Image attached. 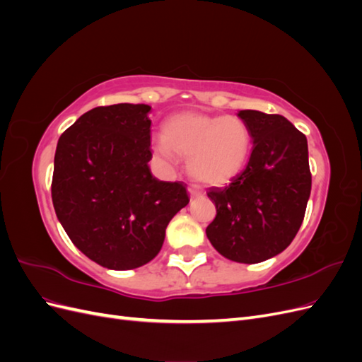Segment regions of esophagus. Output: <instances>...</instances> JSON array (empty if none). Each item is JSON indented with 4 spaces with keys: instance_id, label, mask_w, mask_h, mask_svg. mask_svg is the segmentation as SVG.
Instances as JSON below:
<instances>
[{
    "instance_id": "obj_1",
    "label": "esophagus",
    "mask_w": 362,
    "mask_h": 362,
    "mask_svg": "<svg viewBox=\"0 0 362 362\" xmlns=\"http://www.w3.org/2000/svg\"><path fill=\"white\" fill-rule=\"evenodd\" d=\"M189 193H190L192 198H198V196H201L202 192H201V189L198 187V185H190Z\"/></svg>"
}]
</instances>
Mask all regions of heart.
I'll return each instance as SVG.
<instances>
[{
  "mask_svg": "<svg viewBox=\"0 0 362 362\" xmlns=\"http://www.w3.org/2000/svg\"><path fill=\"white\" fill-rule=\"evenodd\" d=\"M154 151L164 160H172L173 154L187 160L189 173L196 181L225 185L246 169L252 136L245 120L237 116L182 112L166 120Z\"/></svg>",
  "mask_w": 362,
  "mask_h": 362,
  "instance_id": "heart-1",
  "label": "heart"
}]
</instances>
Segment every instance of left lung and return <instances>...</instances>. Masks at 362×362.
Returning <instances> with one entry per match:
<instances>
[{"instance_id":"8db88e82","label":"left lung","mask_w":362,"mask_h":362,"mask_svg":"<svg viewBox=\"0 0 362 362\" xmlns=\"http://www.w3.org/2000/svg\"><path fill=\"white\" fill-rule=\"evenodd\" d=\"M252 136L243 173L226 187H213L214 221L205 233L225 258L255 264L286 249L302 225L311 193L308 141L281 115L242 110Z\"/></svg>"}]
</instances>
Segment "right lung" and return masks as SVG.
<instances>
[{
  "label": "right lung",
  "mask_w": 362,
  "mask_h": 362,
  "mask_svg": "<svg viewBox=\"0 0 362 362\" xmlns=\"http://www.w3.org/2000/svg\"><path fill=\"white\" fill-rule=\"evenodd\" d=\"M151 107H96L60 136L52 204L71 242L98 264L131 270L160 252L172 217L189 204L185 185L148 166Z\"/></svg>",
  "instance_id": "1"
}]
</instances>
